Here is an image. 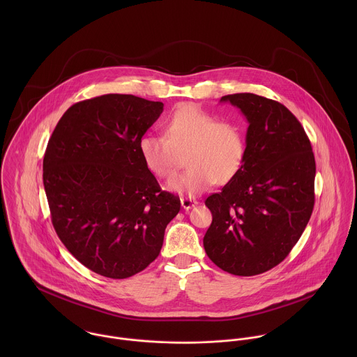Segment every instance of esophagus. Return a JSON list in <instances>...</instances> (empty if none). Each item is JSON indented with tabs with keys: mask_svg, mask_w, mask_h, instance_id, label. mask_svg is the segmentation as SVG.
Segmentation results:
<instances>
[{
	"mask_svg": "<svg viewBox=\"0 0 357 357\" xmlns=\"http://www.w3.org/2000/svg\"><path fill=\"white\" fill-rule=\"evenodd\" d=\"M197 204H198L197 201H192V199H188V198H181V206L185 210H190L191 207H194Z\"/></svg>",
	"mask_w": 357,
	"mask_h": 357,
	"instance_id": "obj_1",
	"label": "esophagus"
}]
</instances>
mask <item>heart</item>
<instances>
[{
	"mask_svg": "<svg viewBox=\"0 0 357 357\" xmlns=\"http://www.w3.org/2000/svg\"><path fill=\"white\" fill-rule=\"evenodd\" d=\"M139 150L147 169L162 178L176 172L180 155L185 153L184 163L188 167L173 176L166 188L195 197L215 183L231 181L239 173L246 156V142L239 125L217 122L201 107L184 104L165 122V136H143Z\"/></svg>",
	"mask_w": 357,
	"mask_h": 357,
	"instance_id": "obj_1",
	"label": "heart"
}]
</instances>
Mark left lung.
Returning a JSON list of instances; mask_svg holds the SVG:
<instances>
[{"label": "left lung", "mask_w": 357, "mask_h": 357, "mask_svg": "<svg viewBox=\"0 0 357 357\" xmlns=\"http://www.w3.org/2000/svg\"><path fill=\"white\" fill-rule=\"evenodd\" d=\"M249 122L246 156L221 192L206 199L213 221L207 257L222 271L253 276L280 264L301 238L314 204L316 165L298 119L255 93L222 96Z\"/></svg>", "instance_id": "1"}]
</instances>
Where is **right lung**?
Returning <instances> with one entry per match:
<instances>
[{"label": "right lung", "mask_w": 357, "mask_h": 357, "mask_svg": "<svg viewBox=\"0 0 357 357\" xmlns=\"http://www.w3.org/2000/svg\"><path fill=\"white\" fill-rule=\"evenodd\" d=\"M163 102L102 95L75 102L57 122L44 156L52 224L91 271L126 279L160 253L180 198L162 191L139 150Z\"/></svg>", "instance_id": "obj_1"}]
</instances>
